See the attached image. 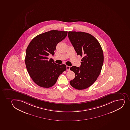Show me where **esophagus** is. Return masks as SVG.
<instances>
[{"label":"esophagus","instance_id":"1","mask_svg":"<svg viewBox=\"0 0 130 130\" xmlns=\"http://www.w3.org/2000/svg\"><path fill=\"white\" fill-rule=\"evenodd\" d=\"M70 66H67V71H70Z\"/></svg>","mask_w":130,"mask_h":130}]
</instances>
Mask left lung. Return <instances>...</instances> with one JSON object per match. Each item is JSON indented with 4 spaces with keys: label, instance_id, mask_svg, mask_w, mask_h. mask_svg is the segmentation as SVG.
Instances as JSON below:
<instances>
[{
    "label": "left lung",
    "instance_id": "left-lung-1",
    "mask_svg": "<svg viewBox=\"0 0 130 130\" xmlns=\"http://www.w3.org/2000/svg\"><path fill=\"white\" fill-rule=\"evenodd\" d=\"M68 35L77 55L83 57L80 67H70L75 76L70 84L77 90L85 89L95 82L100 74L104 62L103 50L98 40L90 34L69 31Z\"/></svg>",
    "mask_w": 130,
    "mask_h": 130
}]
</instances>
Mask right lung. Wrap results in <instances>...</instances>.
<instances>
[{
	"instance_id": "right-lung-1",
	"label": "right lung",
	"mask_w": 130,
	"mask_h": 130,
	"mask_svg": "<svg viewBox=\"0 0 130 130\" xmlns=\"http://www.w3.org/2000/svg\"><path fill=\"white\" fill-rule=\"evenodd\" d=\"M67 31L51 30L38 35L32 39L26 50L25 63L32 80L38 85L52 87L66 71L65 64H57L48 56L54 55L57 45L66 38Z\"/></svg>"
}]
</instances>
